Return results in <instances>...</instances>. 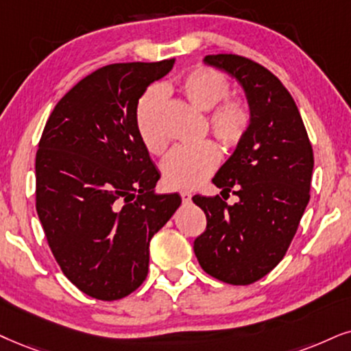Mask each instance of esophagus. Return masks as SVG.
I'll return each instance as SVG.
<instances>
[{
  "label": "esophagus",
  "instance_id": "1",
  "mask_svg": "<svg viewBox=\"0 0 351 351\" xmlns=\"http://www.w3.org/2000/svg\"><path fill=\"white\" fill-rule=\"evenodd\" d=\"M180 196H181V201H183L184 204H188V202H191V197H193V194H191L189 191H181Z\"/></svg>",
  "mask_w": 351,
  "mask_h": 351
}]
</instances>
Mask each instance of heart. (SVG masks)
I'll return each instance as SVG.
<instances>
[{"mask_svg":"<svg viewBox=\"0 0 351 351\" xmlns=\"http://www.w3.org/2000/svg\"><path fill=\"white\" fill-rule=\"evenodd\" d=\"M180 90L193 106L208 112L207 126L220 143L237 145L246 136L251 124L250 106L230 94V81L219 71L197 66L180 81ZM163 90L150 87L136 105V130L150 154H162L167 136L162 130L160 112ZM220 152L212 143L194 147H176L162 162L163 183L173 189H194L201 186L219 167Z\"/></svg>","mask_w":351,"mask_h":351,"instance_id":"1","label":"heart"}]
</instances>
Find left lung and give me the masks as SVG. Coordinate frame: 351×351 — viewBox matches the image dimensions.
<instances>
[{
  "instance_id": "left-lung-1",
  "label": "left lung",
  "mask_w": 351,
  "mask_h": 351,
  "mask_svg": "<svg viewBox=\"0 0 351 351\" xmlns=\"http://www.w3.org/2000/svg\"><path fill=\"white\" fill-rule=\"evenodd\" d=\"M204 63L237 79L251 124L214 176L220 196H194L207 228L194 239L204 272L232 285H250L285 256L309 202L314 155L293 97L277 76L238 55H207ZM237 202L226 204L229 193Z\"/></svg>"
}]
</instances>
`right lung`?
<instances>
[{
    "label": "right lung",
    "instance_id": "add662e5",
    "mask_svg": "<svg viewBox=\"0 0 351 351\" xmlns=\"http://www.w3.org/2000/svg\"><path fill=\"white\" fill-rule=\"evenodd\" d=\"M175 60L94 71L58 101L35 157V207L56 263L82 293L128 296L149 272V243L180 194H155L160 173L136 130V105Z\"/></svg>",
    "mask_w": 351,
    "mask_h": 351
}]
</instances>
